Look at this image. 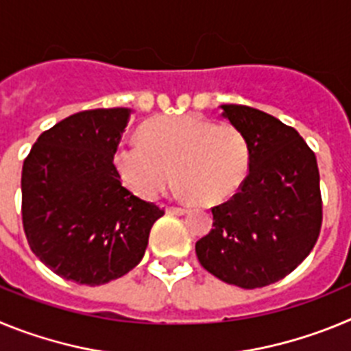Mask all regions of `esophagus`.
<instances>
[{
	"label": "esophagus",
	"mask_w": 351,
	"mask_h": 351,
	"mask_svg": "<svg viewBox=\"0 0 351 351\" xmlns=\"http://www.w3.org/2000/svg\"><path fill=\"white\" fill-rule=\"evenodd\" d=\"M184 213H188V209H184V207H178V206L167 207V214H184Z\"/></svg>",
	"instance_id": "obj_1"
}]
</instances>
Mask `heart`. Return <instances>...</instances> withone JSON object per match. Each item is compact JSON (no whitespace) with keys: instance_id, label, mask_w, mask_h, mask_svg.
Returning <instances> with one entry per match:
<instances>
[{"instance_id":"obj_1","label":"heart","mask_w":351,"mask_h":351,"mask_svg":"<svg viewBox=\"0 0 351 351\" xmlns=\"http://www.w3.org/2000/svg\"><path fill=\"white\" fill-rule=\"evenodd\" d=\"M114 163L121 179L141 197H156L176 172L181 193L214 206L241 190L251 149L244 133L230 123L216 125L197 114L160 116L141 126V141L117 145Z\"/></svg>"}]
</instances>
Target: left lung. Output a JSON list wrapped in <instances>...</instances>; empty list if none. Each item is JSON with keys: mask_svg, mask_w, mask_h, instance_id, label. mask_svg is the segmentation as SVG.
Wrapping results in <instances>:
<instances>
[{"mask_svg": "<svg viewBox=\"0 0 351 351\" xmlns=\"http://www.w3.org/2000/svg\"><path fill=\"white\" fill-rule=\"evenodd\" d=\"M221 114L250 142L251 165L241 190L213 207V228L195 250L225 283L262 288L290 274L318 241V163L299 133L271 114L246 105H221Z\"/></svg>", "mask_w": 351, "mask_h": 351, "instance_id": "8db88e82", "label": "left lung"}]
</instances>
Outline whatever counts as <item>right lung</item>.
Instances as JSON below:
<instances>
[{
    "instance_id": "1",
    "label": "right lung",
    "mask_w": 351,
    "mask_h": 351,
    "mask_svg": "<svg viewBox=\"0 0 351 351\" xmlns=\"http://www.w3.org/2000/svg\"><path fill=\"white\" fill-rule=\"evenodd\" d=\"M130 108L82 110L45 130L24 160L23 226L51 271L104 285L132 271L165 210L123 186L114 153Z\"/></svg>"
}]
</instances>
